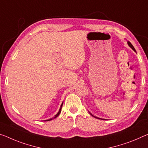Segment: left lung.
<instances>
[{
	"label": "left lung",
	"mask_w": 148,
	"mask_h": 148,
	"mask_svg": "<svg viewBox=\"0 0 148 148\" xmlns=\"http://www.w3.org/2000/svg\"><path fill=\"white\" fill-rule=\"evenodd\" d=\"M128 45H129V46L134 51H136V50H135V48H134V46H133V45H132V44L131 43L129 42V41H128ZM91 115H92V114H91ZM94 117H95V118H97V117H95V116H94ZM97 119H99V118H97ZM101 120H103V119H101Z\"/></svg>",
	"instance_id": "1"
}]
</instances>
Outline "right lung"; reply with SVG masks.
<instances>
[{"label": "right lung", "instance_id": "obj_1", "mask_svg": "<svg viewBox=\"0 0 148 148\" xmlns=\"http://www.w3.org/2000/svg\"><path fill=\"white\" fill-rule=\"evenodd\" d=\"M62 106H63V103L61 104V107H60V110H59V112H58V114H57L55 116V117L53 118V119H55V118H56V117H58L59 115H60V112H61V107H62ZM52 119H48V120H45V121H49V120H51Z\"/></svg>", "mask_w": 148, "mask_h": 148}]
</instances>
